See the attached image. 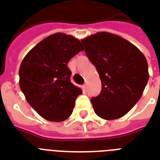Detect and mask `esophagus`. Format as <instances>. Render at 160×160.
Instances as JSON below:
<instances>
[{
  "instance_id": "esophagus-1",
  "label": "esophagus",
  "mask_w": 160,
  "mask_h": 160,
  "mask_svg": "<svg viewBox=\"0 0 160 160\" xmlns=\"http://www.w3.org/2000/svg\"><path fill=\"white\" fill-rule=\"evenodd\" d=\"M82 88H83V90L87 89V83H85V84L82 85Z\"/></svg>"
}]
</instances>
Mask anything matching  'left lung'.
Segmentation results:
<instances>
[{
	"label": "left lung",
	"mask_w": 160,
	"mask_h": 160,
	"mask_svg": "<svg viewBox=\"0 0 160 160\" xmlns=\"http://www.w3.org/2000/svg\"><path fill=\"white\" fill-rule=\"evenodd\" d=\"M81 41L101 80L99 95L91 98L94 112L104 120L121 118L143 93L149 78L147 60L134 44L113 33L99 32Z\"/></svg>",
	"instance_id": "obj_1"
}]
</instances>
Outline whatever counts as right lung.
Returning a JSON list of instances; mask_svg holds the SVG:
<instances>
[{"label":"right lung","instance_id":"1","mask_svg":"<svg viewBox=\"0 0 160 160\" xmlns=\"http://www.w3.org/2000/svg\"><path fill=\"white\" fill-rule=\"evenodd\" d=\"M82 50L79 39L56 33L36 44L22 60L20 88L28 103L45 120L61 122L72 115L82 91L71 82L67 63Z\"/></svg>","mask_w":160,"mask_h":160}]
</instances>
